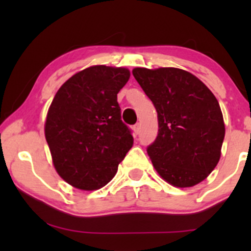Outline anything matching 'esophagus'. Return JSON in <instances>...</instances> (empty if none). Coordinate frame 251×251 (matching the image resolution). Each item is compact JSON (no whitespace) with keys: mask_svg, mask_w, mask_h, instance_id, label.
Masks as SVG:
<instances>
[{"mask_svg":"<svg viewBox=\"0 0 251 251\" xmlns=\"http://www.w3.org/2000/svg\"><path fill=\"white\" fill-rule=\"evenodd\" d=\"M133 132H134V134H139V132H140V124L139 123H137L135 124V125H133Z\"/></svg>","mask_w":251,"mask_h":251,"instance_id":"34e87169","label":"esophagus"}]
</instances>
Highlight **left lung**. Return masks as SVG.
Wrapping results in <instances>:
<instances>
[{
  "instance_id": "1",
  "label": "left lung",
  "mask_w": 251,
  "mask_h": 251,
  "mask_svg": "<svg viewBox=\"0 0 251 251\" xmlns=\"http://www.w3.org/2000/svg\"><path fill=\"white\" fill-rule=\"evenodd\" d=\"M132 74L158 114V135L148 146L154 169L177 188L201 183L217 165L226 134L216 97L179 68H134Z\"/></svg>"
}]
</instances>
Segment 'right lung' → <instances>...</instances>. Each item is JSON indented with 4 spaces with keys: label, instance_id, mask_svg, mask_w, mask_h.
Instances as JSON below:
<instances>
[{
    "label": "right lung",
    "instance_id": "1",
    "mask_svg": "<svg viewBox=\"0 0 251 251\" xmlns=\"http://www.w3.org/2000/svg\"><path fill=\"white\" fill-rule=\"evenodd\" d=\"M128 79L126 68L92 66L70 77L51 101L46 140L56 172L74 188L106 185L133 145L117 101Z\"/></svg>",
    "mask_w": 251,
    "mask_h": 251
}]
</instances>
